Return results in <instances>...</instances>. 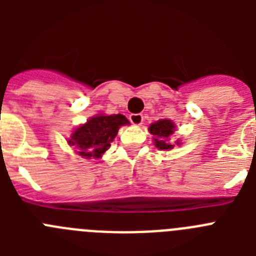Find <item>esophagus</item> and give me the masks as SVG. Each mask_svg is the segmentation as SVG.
<instances>
[{
    "mask_svg": "<svg viewBox=\"0 0 256 256\" xmlns=\"http://www.w3.org/2000/svg\"><path fill=\"white\" fill-rule=\"evenodd\" d=\"M130 120L133 126H141L144 123V116L142 114H132L130 115Z\"/></svg>",
    "mask_w": 256,
    "mask_h": 256,
    "instance_id": "34e87169",
    "label": "esophagus"
}]
</instances>
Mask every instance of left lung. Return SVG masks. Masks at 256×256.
I'll return each mask as SVG.
<instances>
[{"mask_svg":"<svg viewBox=\"0 0 256 256\" xmlns=\"http://www.w3.org/2000/svg\"><path fill=\"white\" fill-rule=\"evenodd\" d=\"M148 130L154 136V144L159 150L166 151L174 148V144L169 141L172 134L176 130V126H174L173 122L168 120V119H160V120L151 124L148 126ZM180 144V142L177 140V144Z\"/></svg>","mask_w":256,"mask_h":256,"instance_id":"1","label":"left lung"}]
</instances>
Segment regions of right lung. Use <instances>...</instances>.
<instances>
[{
	"label": "right lung",
	"instance_id": "right-lung-1",
	"mask_svg": "<svg viewBox=\"0 0 256 256\" xmlns=\"http://www.w3.org/2000/svg\"><path fill=\"white\" fill-rule=\"evenodd\" d=\"M122 126H130V120L122 114L94 115L74 130L68 144L74 146L78 155L86 159H100L108 150Z\"/></svg>",
	"mask_w": 256,
	"mask_h": 256
}]
</instances>
